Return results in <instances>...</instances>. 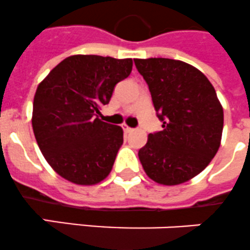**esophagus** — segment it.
Instances as JSON below:
<instances>
[{
  "mask_svg": "<svg viewBox=\"0 0 250 250\" xmlns=\"http://www.w3.org/2000/svg\"><path fill=\"white\" fill-rule=\"evenodd\" d=\"M123 130H125V133H130V132H133V130H134V129H133V128H130V127H128V125H123Z\"/></svg>",
  "mask_w": 250,
  "mask_h": 250,
  "instance_id": "obj_1",
  "label": "esophagus"
}]
</instances>
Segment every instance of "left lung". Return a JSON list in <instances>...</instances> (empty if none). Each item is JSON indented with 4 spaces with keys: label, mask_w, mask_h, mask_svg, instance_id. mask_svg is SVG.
Here are the masks:
<instances>
[{
    "label": "left lung",
    "mask_w": 250,
    "mask_h": 250,
    "mask_svg": "<svg viewBox=\"0 0 250 250\" xmlns=\"http://www.w3.org/2000/svg\"><path fill=\"white\" fill-rule=\"evenodd\" d=\"M134 63L164 123L138 152L143 168L160 184L184 183L199 174L220 147L224 110L216 91L199 69L182 61L135 58Z\"/></svg>",
    "instance_id": "8db88e82"
}]
</instances>
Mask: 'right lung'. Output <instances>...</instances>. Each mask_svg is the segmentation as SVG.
<instances>
[{"mask_svg":"<svg viewBox=\"0 0 250 250\" xmlns=\"http://www.w3.org/2000/svg\"><path fill=\"white\" fill-rule=\"evenodd\" d=\"M132 66V58L74 55L39 84L31 118L35 139L50 166L72 183L96 184L112 169L123 130L95 116Z\"/></svg>","mask_w":250,"mask_h":250,"instance_id":"right-lung-1","label":"right lung"}]
</instances>
